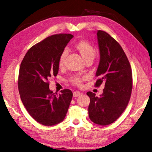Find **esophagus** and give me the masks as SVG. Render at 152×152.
<instances>
[{
	"label": "esophagus",
	"instance_id": "1",
	"mask_svg": "<svg viewBox=\"0 0 152 152\" xmlns=\"http://www.w3.org/2000/svg\"><path fill=\"white\" fill-rule=\"evenodd\" d=\"M81 95V92L78 91H75L73 92V96L75 97H77L78 96H80Z\"/></svg>",
	"mask_w": 152,
	"mask_h": 152
}]
</instances>
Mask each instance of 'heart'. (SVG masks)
<instances>
[{"mask_svg":"<svg viewBox=\"0 0 152 152\" xmlns=\"http://www.w3.org/2000/svg\"><path fill=\"white\" fill-rule=\"evenodd\" d=\"M76 47L77 49L80 51L83 57L85 58V60H87L88 58H94L96 54V50L92 45L85 40H81L77 43L76 45ZM69 53V49L67 48H64L61 54L59 56L58 59V66L59 67H62L66 61V58ZM86 78V76H73L71 81L76 86H81L83 81Z\"/></svg>","mask_w":152,"mask_h":152,"instance_id":"b5f03b06","label":"heart"}]
</instances>
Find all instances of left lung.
I'll list each match as a JSON object with an SVG mask.
<instances>
[{"label":"left lung","instance_id":"8db88e82","mask_svg":"<svg viewBox=\"0 0 152 152\" xmlns=\"http://www.w3.org/2000/svg\"><path fill=\"white\" fill-rule=\"evenodd\" d=\"M100 59L95 86L105 83L103 94L96 96L91 91L88 114L94 123L107 126L113 123L128 106L133 89L130 63L123 49L114 38L104 31H97Z\"/></svg>","mask_w":152,"mask_h":152}]
</instances>
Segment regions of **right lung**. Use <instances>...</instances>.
Wrapping results in <instances>:
<instances>
[{"instance_id":"obj_1","label":"right lung","mask_w":152,"mask_h":152,"mask_svg":"<svg viewBox=\"0 0 152 152\" xmlns=\"http://www.w3.org/2000/svg\"><path fill=\"white\" fill-rule=\"evenodd\" d=\"M71 34L51 35L31 47L21 63L18 90L24 106L33 118L44 126H53L64 119L72 97L69 89L56 94L48 80L58 71L61 53L72 38Z\"/></svg>"}]
</instances>
